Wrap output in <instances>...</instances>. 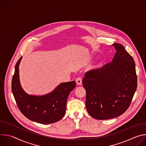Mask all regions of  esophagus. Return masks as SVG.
Listing matches in <instances>:
<instances>
[{"label":"esophagus","mask_w":146,"mask_h":146,"mask_svg":"<svg viewBox=\"0 0 146 146\" xmlns=\"http://www.w3.org/2000/svg\"><path fill=\"white\" fill-rule=\"evenodd\" d=\"M76 81L77 85L81 86L82 84V78L81 77H77L76 80Z\"/></svg>","instance_id":"esophagus-1"}]
</instances>
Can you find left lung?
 Listing matches in <instances>:
<instances>
[{
	"label": "left lung",
	"mask_w": 146,
	"mask_h": 146,
	"mask_svg": "<svg viewBox=\"0 0 146 146\" xmlns=\"http://www.w3.org/2000/svg\"><path fill=\"white\" fill-rule=\"evenodd\" d=\"M110 63L85 74L82 80L86 91V108L96 119L118 117L130 106L137 88L135 63L132 56L119 43Z\"/></svg>",
	"instance_id": "obj_1"
}]
</instances>
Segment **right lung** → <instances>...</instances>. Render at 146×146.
Segmentation results:
<instances>
[{
	"instance_id": "right-lung-1",
	"label": "right lung",
	"mask_w": 146,
	"mask_h": 146,
	"mask_svg": "<svg viewBox=\"0 0 146 146\" xmlns=\"http://www.w3.org/2000/svg\"><path fill=\"white\" fill-rule=\"evenodd\" d=\"M21 57L15 66L11 89L17 105L29 119L42 124L56 122L63 118L66 112V102L70 92L76 87L74 81L63 82L52 92L42 96L26 93L20 84L19 65Z\"/></svg>"
}]
</instances>
